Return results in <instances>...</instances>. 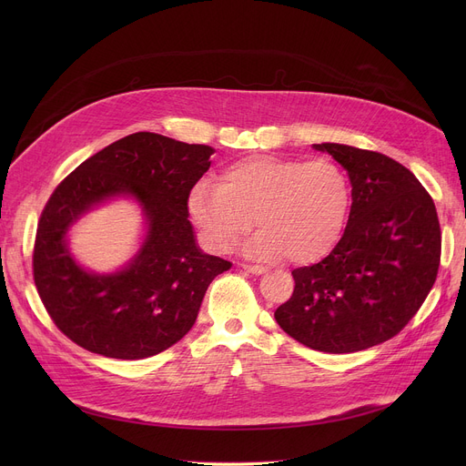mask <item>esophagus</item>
<instances>
[{
  "instance_id": "34e87169",
  "label": "esophagus",
  "mask_w": 466,
  "mask_h": 466,
  "mask_svg": "<svg viewBox=\"0 0 466 466\" xmlns=\"http://www.w3.org/2000/svg\"><path fill=\"white\" fill-rule=\"evenodd\" d=\"M241 268H243L247 273L256 275V277H259V275H263V273H265V268H261V265H248V263H243Z\"/></svg>"
}]
</instances>
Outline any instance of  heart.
<instances>
[{
	"label": "heart",
	"instance_id": "b5f03b06",
	"mask_svg": "<svg viewBox=\"0 0 466 466\" xmlns=\"http://www.w3.org/2000/svg\"><path fill=\"white\" fill-rule=\"evenodd\" d=\"M189 214L208 245L228 252L250 232H259L247 254L275 261L315 263L336 248L350 207L343 169L329 160L248 157L230 164L221 182L201 180L189 193Z\"/></svg>",
	"mask_w": 466,
	"mask_h": 466
}]
</instances>
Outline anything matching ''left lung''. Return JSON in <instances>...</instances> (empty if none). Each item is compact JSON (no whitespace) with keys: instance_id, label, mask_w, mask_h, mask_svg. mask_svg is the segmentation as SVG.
Here are the masks:
<instances>
[{"instance_id":"left-lung-1","label":"left lung","mask_w":466,"mask_h":466,"mask_svg":"<svg viewBox=\"0 0 466 466\" xmlns=\"http://www.w3.org/2000/svg\"><path fill=\"white\" fill-rule=\"evenodd\" d=\"M350 178L343 238L324 259L291 271L295 289L275 319L288 336L328 354L394 338L435 284L441 227L433 198L396 160L343 144H313Z\"/></svg>"}]
</instances>
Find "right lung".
Returning a JSON list of instances; mask_svg holds the SVG:
<instances>
[{
	"label": "right lung",
	"instance_id": "add662e5",
	"mask_svg": "<svg viewBox=\"0 0 466 466\" xmlns=\"http://www.w3.org/2000/svg\"><path fill=\"white\" fill-rule=\"evenodd\" d=\"M212 155L210 146L135 132L56 186L40 216L33 275L64 336L94 354L144 360L187 334L210 282L232 268L198 248L187 219L189 191ZM119 196L143 208V245L121 270L88 272L69 252L67 232L85 213Z\"/></svg>",
	"mask_w": 466,
	"mask_h": 466
}]
</instances>
